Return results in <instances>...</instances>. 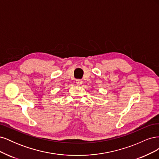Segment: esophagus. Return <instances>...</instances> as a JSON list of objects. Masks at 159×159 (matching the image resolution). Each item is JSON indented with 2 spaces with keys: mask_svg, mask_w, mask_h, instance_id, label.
I'll return each mask as SVG.
<instances>
[{
  "mask_svg": "<svg viewBox=\"0 0 159 159\" xmlns=\"http://www.w3.org/2000/svg\"><path fill=\"white\" fill-rule=\"evenodd\" d=\"M75 82H76V84L78 85H82V84H83V81H81V80H77L75 81Z\"/></svg>",
  "mask_w": 159,
  "mask_h": 159,
  "instance_id": "esophagus-1",
  "label": "esophagus"
}]
</instances>
